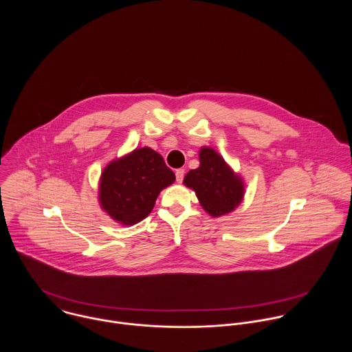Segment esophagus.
Here are the masks:
<instances>
[{"label":"esophagus","instance_id":"1","mask_svg":"<svg viewBox=\"0 0 352 352\" xmlns=\"http://www.w3.org/2000/svg\"><path fill=\"white\" fill-rule=\"evenodd\" d=\"M183 179H184V169H176V180H177V183H182L183 182Z\"/></svg>","mask_w":352,"mask_h":352}]
</instances>
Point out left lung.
<instances>
[{"mask_svg":"<svg viewBox=\"0 0 352 352\" xmlns=\"http://www.w3.org/2000/svg\"><path fill=\"white\" fill-rule=\"evenodd\" d=\"M199 160V168L186 175L184 184L195 191L210 215L219 217L233 211L244 197L243 180L214 149L201 148Z\"/></svg>","mask_w":352,"mask_h":352,"instance_id":"1","label":"left lung"}]
</instances>
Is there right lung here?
I'll list each match as a JSON object with an SVG mask.
<instances>
[{
	"mask_svg": "<svg viewBox=\"0 0 352 352\" xmlns=\"http://www.w3.org/2000/svg\"><path fill=\"white\" fill-rule=\"evenodd\" d=\"M164 158L142 148L112 161L101 173V207L118 222L134 225L146 218L160 191L175 182Z\"/></svg>",
	"mask_w": 352,
	"mask_h": 352,
	"instance_id": "right-lung-1",
	"label": "right lung"
}]
</instances>
